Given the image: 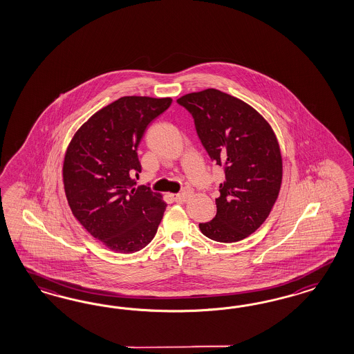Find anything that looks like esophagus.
Segmentation results:
<instances>
[{
	"instance_id": "1",
	"label": "esophagus",
	"mask_w": 354,
	"mask_h": 354,
	"mask_svg": "<svg viewBox=\"0 0 354 354\" xmlns=\"http://www.w3.org/2000/svg\"><path fill=\"white\" fill-rule=\"evenodd\" d=\"M189 194L188 193H179V194H174V201L178 204H184L188 200Z\"/></svg>"
}]
</instances>
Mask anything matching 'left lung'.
Masks as SVG:
<instances>
[{"mask_svg": "<svg viewBox=\"0 0 354 354\" xmlns=\"http://www.w3.org/2000/svg\"><path fill=\"white\" fill-rule=\"evenodd\" d=\"M194 119L212 161L225 169L216 215L200 230L219 243H235L256 232L278 198L283 161L270 123L254 107L214 88L178 98Z\"/></svg>", "mask_w": 354, "mask_h": 354, "instance_id": "obj_1", "label": "left lung"}]
</instances>
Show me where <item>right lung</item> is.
Wrapping results in <instances>:
<instances>
[{"instance_id": "obj_1", "label": "right lung", "mask_w": 354, "mask_h": 354, "mask_svg": "<svg viewBox=\"0 0 354 354\" xmlns=\"http://www.w3.org/2000/svg\"><path fill=\"white\" fill-rule=\"evenodd\" d=\"M171 97H120L80 126L64 153V193L79 223L113 252L129 254L156 235L166 203L161 193L136 187L138 147L147 126Z\"/></svg>"}]
</instances>
